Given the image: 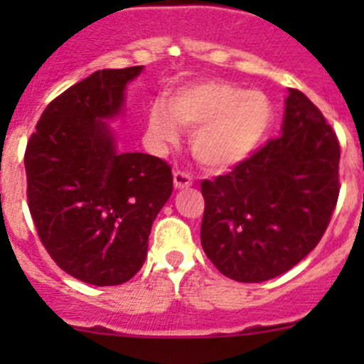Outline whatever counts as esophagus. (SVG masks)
I'll return each mask as SVG.
<instances>
[{
    "label": "esophagus",
    "mask_w": 364,
    "mask_h": 364,
    "mask_svg": "<svg viewBox=\"0 0 364 364\" xmlns=\"http://www.w3.org/2000/svg\"><path fill=\"white\" fill-rule=\"evenodd\" d=\"M193 179L190 178L188 174L185 172H174V188L176 190H183V188H188L192 186Z\"/></svg>",
    "instance_id": "34e87169"
}]
</instances>
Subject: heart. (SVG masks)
I'll return each instance as SVG.
<instances>
[{
    "label": "heart",
    "mask_w": 364,
    "mask_h": 364,
    "mask_svg": "<svg viewBox=\"0 0 364 364\" xmlns=\"http://www.w3.org/2000/svg\"><path fill=\"white\" fill-rule=\"evenodd\" d=\"M273 107L260 91H243L218 79L179 87L153 105L148 130L160 144L178 139V128L192 130L193 159L213 172H225L245 164L269 132Z\"/></svg>",
    "instance_id": "b5f03b06"
}]
</instances>
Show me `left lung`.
<instances>
[{
  "instance_id": "obj_1",
  "label": "left lung",
  "mask_w": 364,
  "mask_h": 364,
  "mask_svg": "<svg viewBox=\"0 0 364 364\" xmlns=\"http://www.w3.org/2000/svg\"><path fill=\"white\" fill-rule=\"evenodd\" d=\"M340 144L322 112L289 90L282 135L232 172L204 179L200 243L245 284L292 269L324 236L338 200Z\"/></svg>"
}]
</instances>
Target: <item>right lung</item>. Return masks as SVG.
I'll return each mask as SVG.
<instances>
[{
	"instance_id": "add662e5",
	"label": "right lung",
	"mask_w": 364,
	"mask_h": 364,
	"mask_svg": "<svg viewBox=\"0 0 364 364\" xmlns=\"http://www.w3.org/2000/svg\"><path fill=\"white\" fill-rule=\"evenodd\" d=\"M144 67L97 70L50 102L26 148L28 203L58 266L86 284L130 280L144 264L172 172L146 153H123L111 121Z\"/></svg>"
}]
</instances>
